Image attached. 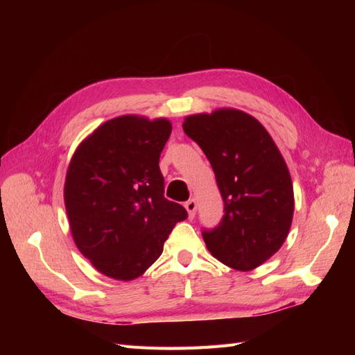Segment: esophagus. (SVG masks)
I'll return each mask as SVG.
<instances>
[{"label":"esophagus","mask_w":355,"mask_h":355,"mask_svg":"<svg viewBox=\"0 0 355 355\" xmlns=\"http://www.w3.org/2000/svg\"><path fill=\"white\" fill-rule=\"evenodd\" d=\"M185 209H187V211L189 214V218H194L196 216V211H197V201H196V198L188 200L185 202Z\"/></svg>","instance_id":"1"}]
</instances>
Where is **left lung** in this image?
<instances>
[{
    "label": "left lung",
    "mask_w": 355,
    "mask_h": 355,
    "mask_svg": "<svg viewBox=\"0 0 355 355\" xmlns=\"http://www.w3.org/2000/svg\"><path fill=\"white\" fill-rule=\"evenodd\" d=\"M182 127L210 161L225 204L219 227L202 231L204 243L223 265L252 271L280 250L292 227L293 184L280 149L240 110L188 115Z\"/></svg>",
    "instance_id": "8db88e82"
}]
</instances>
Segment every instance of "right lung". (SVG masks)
Wrapping results in <instances>:
<instances>
[{
	"label": "right lung",
	"mask_w": 355,
	"mask_h": 355,
	"mask_svg": "<svg viewBox=\"0 0 355 355\" xmlns=\"http://www.w3.org/2000/svg\"><path fill=\"white\" fill-rule=\"evenodd\" d=\"M170 133L167 118L121 115L101 124L71 158L63 198L72 239L114 280L141 277L175 225L188 218L164 198L158 163Z\"/></svg>",
	"instance_id": "right-lung-1"
}]
</instances>
